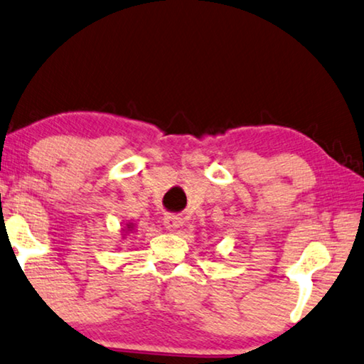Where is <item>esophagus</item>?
Instances as JSON below:
<instances>
[{"instance_id":"esophagus-1","label":"esophagus","mask_w":364,"mask_h":364,"mask_svg":"<svg viewBox=\"0 0 364 364\" xmlns=\"http://www.w3.org/2000/svg\"><path fill=\"white\" fill-rule=\"evenodd\" d=\"M164 225H166L167 230H176L182 225V221H181V218L177 217V215L171 213V215H166V217H164Z\"/></svg>"}]
</instances>
